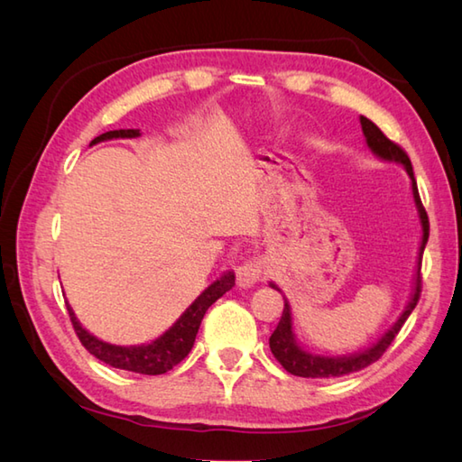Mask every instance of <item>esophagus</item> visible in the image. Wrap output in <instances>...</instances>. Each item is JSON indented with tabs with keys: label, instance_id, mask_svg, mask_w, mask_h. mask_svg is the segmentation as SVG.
<instances>
[{
	"label": "esophagus",
	"instance_id": "1",
	"mask_svg": "<svg viewBox=\"0 0 462 462\" xmlns=\"http://www.w3.org/2000/svg\"><path fill=\"white\" fill-rule=\"evenodd\" d=\"M262 276H263V262L256 256H252L244 263H240L236 270V280L240 288L254 286V283L260 282Z\"/></svg>",
	"mask_w": 462,
	"mask_h": 462
}]
</instances>
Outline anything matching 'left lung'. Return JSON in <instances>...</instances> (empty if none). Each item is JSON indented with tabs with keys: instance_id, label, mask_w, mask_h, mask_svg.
<instances>
[{
	"instance_id": "1",
	"label": "left lung",
	"mask_w": 462,
	"mask_h": 462,
	"mask_svg": "<svg viewBox=\"0 0 462 462\" xmlns=\"http://www.w3.org/2000/svg\"><path fill=\"white\" fill-rule=\"evenodd\" d=\"M361 129H363V134H365L367 144H369V149L373 152L381 156V159H385V161H397V162L403 164L405 171L411 176V180H413L415 204L419 208L420 224H423V240H420V252H419V272H417L415 293H413V300H411V303H409V308L403 311V316H401L395 326L385 333V337H381L377 346H373L371 349L363 351V353H357V356L341 357V359L318 357V356H311V353H306L301 347H298V343L293 341V336H291L290 306H288V303H283L280 323H278V328L273 329L272 337H270V349L273 353V357H276L282 363V367L286 369L288 373H291V375H298V377H311V379L339 377V375H347V373L359 371L363 367L371 365V363H375L383 356V353L387 351L391 343H393L395 336L401 331V328H403V323L407 321V318L411 316V311L415 310L417 301L420 298V288H423V280H420V254H423L425 244L429 240V216H427L423 202H420L417 180H415V174H413V164H411L409 154L403 149H401L397 143L387 139L379 126L373 121H369L367 116H361ZM272 286H273V283H272Z\"/></svg>"
}]
</instances>
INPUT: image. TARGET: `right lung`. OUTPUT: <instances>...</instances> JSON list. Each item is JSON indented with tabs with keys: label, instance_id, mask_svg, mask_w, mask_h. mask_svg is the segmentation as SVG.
Wrapping results in <instances>:
<instances>
[{
	"label": "right lung",
	"instance_id": "add662e5",
	"mask_svg": "<svg viewBox=\"0 0 462 462\" xmlns=\"http://www.w3.org/2000/svg\"><path fill=\"white\" fill-rule=\"evenodd\" d=\"M141 133L136 129H119V131H109L97 136L91 141V144L109 141V139H134ZM234 288V273L228 272L220 280H216L208 290H204L199 300H196L192 306L182 313V318L174 323V326L161 336L156 341L149 343V346H139V347H119V346H109L101 339L93 337L89 331L81 328V323L77 321L73 310L69 308V319L73 323V329L79 337L81 346L109 365L116 369L133 371V373H143V375H161V373L171 371L174 365L189 356V351L194 346L196 333H199L200 321L204 318L206 310H208L212 303L222 298L226 291Z\"/></svg>",
	"mask_w": 462,
	"mask_h": 462
}]
</instances>
